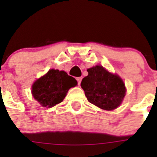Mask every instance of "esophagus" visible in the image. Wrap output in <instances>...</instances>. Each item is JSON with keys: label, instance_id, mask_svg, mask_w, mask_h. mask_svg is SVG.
Instances as JSON below:
<instances>
[{"label": "esophagus", "instance_id": "esophagus-1", "mask_svg": "<svg viewBox=\"0 0 157 157\" xmlns=\"http://www.w3.org/2000/svg\"><path fill=\"white\" fill-rule=\"evenodd\" d=\"M82 77H78V78H77L78 85V86L80 85V83H81V81H82Z\"/></svg>", "mask_w": 157, "mask_h": 157}]
</instances>
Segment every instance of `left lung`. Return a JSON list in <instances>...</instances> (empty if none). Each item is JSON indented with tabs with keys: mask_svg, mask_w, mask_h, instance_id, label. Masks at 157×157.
I'll return each mask as SVG.
<instances>
[{
	"mask_svg": "<svg viewBox=\"0 0 157 157\" xmlns=\"http://www.w3.org/2000/svg\"><path fill=\"white\" fill-rule=\"evenodd\" d=\"M87 71L88 75L82 80L81 86L89 102L109 111L120 106L126 93L123 80L102 66L94 67Z\"/></svg>",
	"mask_w": 157,
	"mask_h": 157,
	"instance_id": "8db88e82",
	"label": "left lung"
}]
</instances>
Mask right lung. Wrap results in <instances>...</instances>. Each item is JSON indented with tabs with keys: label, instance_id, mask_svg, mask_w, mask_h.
<instances>
[{
	"label": "right lung",
	"instance_id": "right-lung-1",
	"mask_svg": "<svg viewBox=\"0 0 157 157\" xmlns=\"http://www.w3.org/2000/svg\"><path fill=\"white\" fill-rule=\"evenodd\" d=\"M76 85L75 78L65 71L51 69L34 83L32 94L43 107L51 108L62 102L69 89Z\"/></svg>",
	"mask_w": 157,
	"mask_h": 157
}]
</instances>
